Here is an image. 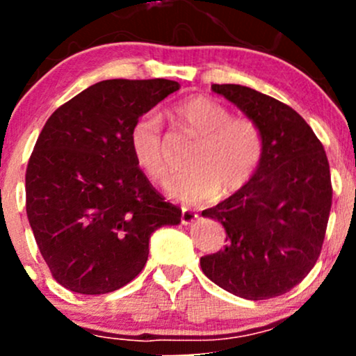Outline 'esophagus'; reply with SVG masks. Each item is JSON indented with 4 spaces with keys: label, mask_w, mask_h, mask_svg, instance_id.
<instances>
[{
    "label": "esophagus",
    "mask_w": 356,
    "mask_h": 356,
    "mask_svg": "<svg viewBox=\"0 0 356 356\" xmlns=\"http://www.w3.org/2000/svg\"><path fill=\"white\" fill-rule=\"evenodd\" d=\"M195 219H197V214H195L194 211L186 209V207H184L182 212H181V222L184 224V226H187V224H192Z\"/></svg>",
    "instance_id": "esophagus-1"
}]
</instances>
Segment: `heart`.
<instances>
[{
    "label": "heart",
    "mask_w": 356,
    "mask_h": 356,
    "mask_svg": "<svg viewBox=\"0 0 356 356\" xmlns=\"http://www.w3.org/2000/svg\"><path fill=\"white\" fill-rule=\"evenodd\" d=\"M182 130L197 138L187 167L165 182L170 197L197 206L211 202L222 192L243 191L263 164L266 140L261 127L246 117H232L231 110L207 95H192L170 112ZM130 152L137 165L152 181L167 174L165 142L157 113L147 112L130 127Z\"/></svg>",
    "instance_id": "b5f03b06"
}]
</instances>
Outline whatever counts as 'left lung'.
<instances>
[{"label":"left lung","instance_id":"obj_1","mask_svg":"<svg viewBox=\"0 0 356 356\" xmlns=\"http://www.w3.org/2000/svg\"><path fill=\"white\" fill-rule=\"evenodd\" d=\"M261 127L263 164L251 182L204 218L226 229V248L201 257L212 283L246 300H268L295 288L321 252L332 209V177L323 144L283 102L243 87L212 85Z\"/></svg>","mask_w":356,"mask_h":356}]
</instances>
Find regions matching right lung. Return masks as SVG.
<instances>
[{"label":"right lung","mask_w":356,"mask_h":356,"mask_svg":"<svg viewBox=\"0 0 356 356\" xmlns=\"http://www.w3.org/2000/svg\"><path fill=\"white\" fill-rule=\"evenodd\" d=\"M179 88L165 79L104 80L44 124L26 167V214L44 263L70 291L105 295L130 283L152 232L181 222L129 145L134 122Z\"/></svg>","instance_id":"right-lung-1"}]
</instances>
